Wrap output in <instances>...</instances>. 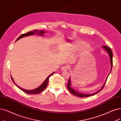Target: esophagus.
Wrapping results in <instances>:
<instances>
[{
	"label": "esophagus",
	"mask_w": 121,
	"mask_h": 121,
	"mask_svg": "<svg viewBox=\"0 0 121 121\" xmlns=\"http://www.w3.org/2000/svg\"><path fill=\"white\" fill-rule=\"evenodd\" d=\"M69 69V67L68 66H64L63 67H62L61 68V70L62 71H66L68 70Z\"/></svg>",
	"instance_id": "34e87169"
}]
</instances>
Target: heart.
Instances as JSON below:
<instances>
[{"label":"heart","instance_id":"b5f03b06","mask_svg":"<svg viewBox=\"0 0 121 121\" xmlns=\"http://www.w3.org/2000/svg\"><path fill=\"white\" fill-rule=\"evenodd\" d=\"M80 48H81L80 50V54L85 55L90 52L92 46L90 44H86V42L83 40H79L68 45L66 47V49L68 54H73L77 51Z\"/></svg>","mask_w":121,"mask_h":121}]
</instances>
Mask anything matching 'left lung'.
Segmentation results:
<instances>
[{
  "instance_id": "left-lung-1",
  "label": "left lung",
  "mask_w": 121,
  "mask_h": 121,
  "mask_svg": "<svg viewBox=\"0 0 121 121\" xmlns=\"http://www.w3.org/2000/svg\"><path fill=\"white\" fill-rule=\"evenodd\" d=\"M102 48H103L105 50H106L107 52V53H108V54H109V57H110V62H111V71H110V73L111 72V71H112V66H113V53H112V51H111V49L109 47H108V46H102ZM110 73H109V74H110ZM109 75L107 76L106 81H105V83L104 84L103 86L101 88V89H100L99 90H98L96 92H95L94 93H93V94H83V93H80L79 92H77V91H76V90H75L72 87V84H71L70 77L69 78V81H68V84H67V88H68V89L69 90V91L71 93L73 94L74 95L78 96L79 97H89V96H93V95H95L96 94L99 93L100 91H101L103 89L104 87L105 86V83H106V82L107 81V78H108V77Z\"/></svg>"
}]
</instances>
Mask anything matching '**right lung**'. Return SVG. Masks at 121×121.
<instances>
[{"instance_id": "right-lung-1", "label": "right lung", "mask_w": 121, "mask_h": 121, "mask_svg": "<svg viewBox=\"0 0 121 121\" xmlns=\"http://www.w3.org/2000/svg\"><path fill=\"white\" fill-rule=\"evenodd\" d=\"M46 32H45V31H38L37 30H33V31H29V32L26 33H25V34H22L21 35H20V36L17 38V39L16 40V41H17L18 40H19V39L21 38H23L24 37H26V36H29V35H34L35 34V33L36 34H38L40 35H41L42 36L44 33H45ZM54 73H55V72H53L52 74H51L50 75H49L47 77V78L46 79V80H45V81H44V82L40 85L39 87L37 88L36 89H33V90H25V89H24L23 88H22L21 87H20L19 86H18L15 83L14 81L13 80V78L12 77V76H11V79L12 80L13 82L20 89H21V90L22 91H23V92L26 93H28V94H38L40 92H41L42 91H43L46 88V87H47V84H48V81H49V78L50 77V76L51 75H52Z\"/></svg>"}]
</instances>
